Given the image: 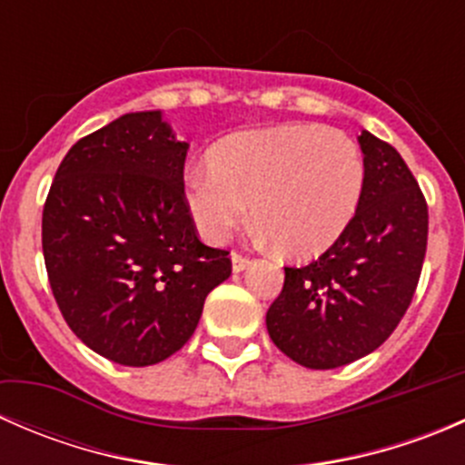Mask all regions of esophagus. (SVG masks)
Returning <instances> with one entry per match:
<instances>
[{
  "mask_svg": "<svg viewBox=\"0 0 465 465\" xmlns=\"http://www.w3.org/2000/svg\"><path fill=\"white\" fill-rule=\"evenodd\" d=\"M250 265H252L250 256H242V254H238V252H233V254H232L233 272H242V270H247Z\"/></svg>",
  "mask_w": 465,
  "mask_h": 465,
  "instance_id": "1",
  "label": "esophagus"
}]
</instances>
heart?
Segmentation results:
<instances>
[{"label": "heart", "instance_id": "1", "mask_svg": "<svg viewBox=\"0 0 465 465\" xmlns=\"http://www.w3.org/2000/svg\"><path fill=\"white\" fill-rule=\"evenodd\" d=\"M367 166L360 145L317 124L245 130L209 150V166L184 177V203L209 242H223L252 215L281 254L326 252L358 213Z\"/></svg>", "mask_w": 465, "mask_h": 465}]
</instances>
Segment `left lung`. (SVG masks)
I'll list each match as a JSON object with an SVG mask.
<instances>
[{"mask_svg": "<svg viewBox=\"0 0 465 465\" xmlns=\"http://www.w3.org/2000/svg\"><path fill=\"white\" fill-rule=\"evenodd\" d=\"M362 203L317 261L285 267L267 311L272 341L308 369H337L376 351L410 308L428 250V203L398 150L362 130Z\"/></svg>", "mask_w": 465, "mask_h": 465, "instance_id": "1", "label": "left lung"}]
</instances>
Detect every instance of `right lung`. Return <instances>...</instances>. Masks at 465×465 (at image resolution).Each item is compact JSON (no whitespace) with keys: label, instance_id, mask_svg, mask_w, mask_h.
I'll use <instances>...</instances> for the list:
<instances>
[{"label":"right lung","instance_id":"1","mask_svg":"<svg viewBox=\"0 0 465 465\" xmlns=\"http://www.w3.org/2000/svg\"><path fill=\"white\" fill-rule=\"evenodd\" d=\"M162 112H133L78 139L42 211L55 303L78 340L125 367L171 358L232 274L184 203V159Z\"/></svg>","mask_w":465,"mask_h":465}]
</instances>
